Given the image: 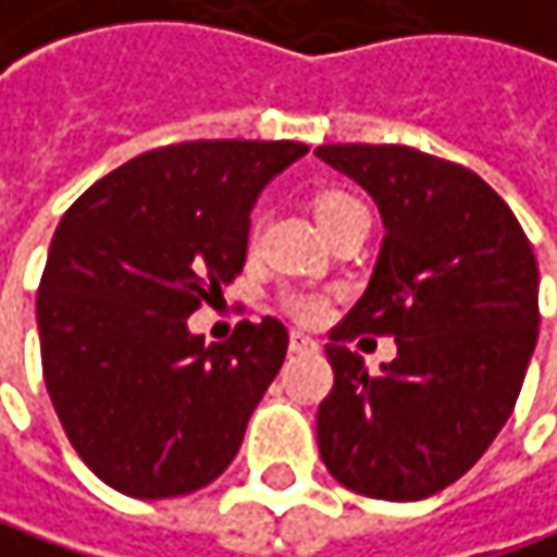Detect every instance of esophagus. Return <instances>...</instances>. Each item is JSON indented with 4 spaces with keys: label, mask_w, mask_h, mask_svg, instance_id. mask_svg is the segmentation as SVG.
I'll use <instances>...</instances> for the list:
<instances>
[{
    "label": "esophagus",
    "mask_w": 557,
    "mask_h": 557,
    "mask_svg": "<svg viewBox=\"0 0 557 557\" xmlns=\"http://www.w3.org/2000/svg\"><path fill=\"white\" fill-rule=\"evenodd\" d=\"M321 349V343L318 339H311V336H305L299 330H293L289 333V351H318Z\"/></svg>",
    "instance_id": "esophagus-1"
}]
</instances>
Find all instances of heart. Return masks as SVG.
I'll use <instances>...</instances> for the list:
<instances>
[{
	"mask_svg": "<svg viewBox=\"0 0 557 557\" xmlns=\"http://www.w3.org/2000/svg\"><path fill=\"white\" fill-rule=\"evenodd\" d=\"M358 208H364L358 199H351V196H343V193H326L321 196L318 202H314V218H318V224H321V231H326L330 224H336L339 218H346L351 211H358ZM283 308L296 318V321H302V324H314V321H321L326 311V299L321 293H314V289H289V293H283Z\"/></svg>",
	"mask_w": 557,
	"mask_h": 557,
	"instance_id": "obj_1",
	"label": "heart"
}]
</instances>
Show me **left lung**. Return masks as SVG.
I'll return each mask as SVG.
<instances>
[{"mask_svg":"<svg viewBox=\"0 0 557 557\" xmlns=\"http://www.w3.org/2000/svg\"><path fill=\"white\" fill-rule=\"evenodd\" d=\"M314 156L374 199L386 231L364 296L330 330L318 448L351 493L418 502L471 471L515 411L540 336L536 255L461 164L364 143ZM358 332L397 339L380 375L345 346Z\"/></svg>","mask_w":557,"mask_h":557,"instance_id":"obj_1","label":"left lung"}]
</instances>
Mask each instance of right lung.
Wrapping results in <instances>:
<instances>
[{
    "label": "right lung",
    "instance_id": "1",
    "mask_svg": "<svg viewBox=\"0 0 557 557\" xmlns=\"http://www.w3.org/2000/svg\"><path fill=\"white\" fill-rule=\"evenodd\" d=\"M305 152L289 139L177 143L64 211L37 293L42 376L71 446L111 490L186 496L236 458L289 333L243 321L206 346L186 318L243 271L261 189Z\"/></svg>",
    "mask_w": 557,
    "mask_h": 557
}]
</instances>
